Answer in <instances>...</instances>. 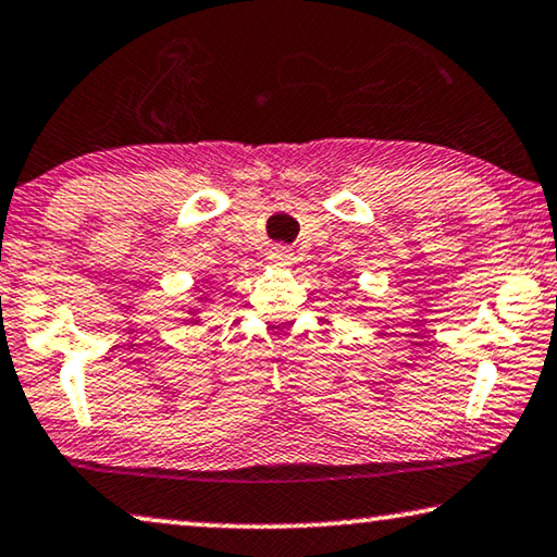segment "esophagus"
<instances>
[{
  "label": "esophagus",
  "mask_w": 557,
  "mask_h": 557,
  "mask_svg": "<svg viewBox=\"0 0 557 557\" xmlns=\"http://www.w3.org/2000/svg\"><path fill=\"white\" fill-rule=\"evenodd\" d=\"M270 260H272V264H277V268H289L295 257H293V252H289V249L277 247V249H272V252H270Z\"/></svg>",
  "instance_id": "esophagus-1"
}]
</instances>
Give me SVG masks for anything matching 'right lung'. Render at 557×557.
<instances>
[{
    "mask_svg": "<svg viewBox=\"0 0 557 557\" xmlns=\"http://www.w3.org/2000/svg\"><path fill=\"white\" fill-rule=\"evenodd\" d=\"M199 300H203V297H199ZM189 312H197V310H189ZM197 323H199V320H197Z\"/></svg>",
    "mask_w": 557,
    "mask_h": 557,
    "instance_id": "add662e5",
    "label": "right lung"
}]
</instances>
